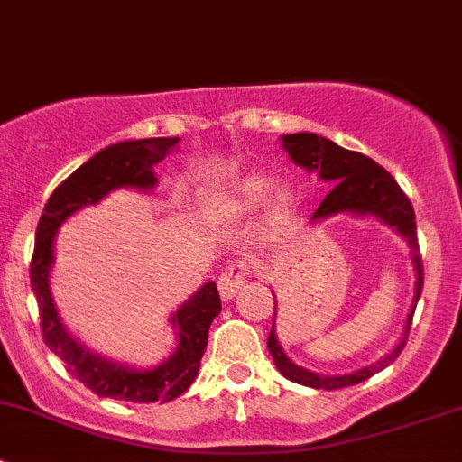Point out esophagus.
<instances>
[{"label": "esophagus", "mask_w": 462, "mask_h": 462, "mask_svg": "<svg viewBox=\"0 0 462 462\" xmlns=\"http://www.w3.org/2000/svg\"><path fill=\"white\" fill-rule=\"evenodd\" d=\"M248 274V268L244 263L226 265L221 277H218V295H221V300H232L239 292V288L245 283Z\"/></svg>", "instance_id": "34e87169"}]
</instances>
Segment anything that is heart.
Here are the masks:
<instances>
[{
	"instance_id": "heart-1",
	"label": "heart",
	"mask_w": 462,
	"mask_h": 462,
	"mask_svg": "<svg viewBox=\"0 0 462 462\" xmlns=\"http://www.w3.org/2000/svg\"><path fill=\"white\" fill-rule=\"evenodd\" d=\"M270 188H273V179L263 174H248L223 192L203 197L199 208L209 221H232V218L248 217L268 199L265 212H268L270 223L282 226L295 214L297 205H300V194L288 183L277 185L273 192Z\"/></svg>"
}]
</instances>
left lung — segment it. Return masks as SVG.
Instances as JSON below:
<instances>
[{
  "label": "left lung",
  "instance_id": "1",
  "mask_svg": "<svg viewBox=\"0 0 462 462\" xmlns=\"http://www.w3.org/2000/svg\"><path fill=\"white\" fill-rule=\"evenodd\" d=\"M283 149L292 162L304 170L315 171L321 180L333 183L330 192L326 194L324 201L315 209L310 221H324V218L337 217V214H356V217H377L382 223L393 227L402 239H407L409 248H411L413 270H416V295H413L411 310H409L407 326H404V335L398 342V346L377 360L375 365L357 369L353 374L344 375H321L313 371L304 369V366L295 365L291 357L283 353L282 344H279L277 333L273 330L268 335V351L273 356L274 365H277L279 374L288 380L297 382V384L310 386V389H342V386H353L357 382L369 380L371 375L380 374L382 369L391 365L395 357L402 353L404 344H407L409 328H411L413 313H416V304L422 295V282H425V273H422V257L420 248H418V232H416V214H413V205L407 199V194L400 189L393 176L371 161L369 156L360 152H351L339 144H335L328 138L318 136V134H288L282 136ZM274 318H277V301H274Z\"/></svg>",
  "mask_w": 462,
  "mask_h": 462
}]
</instances>
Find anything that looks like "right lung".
Listing matches in <instances>:
<instances>
[{
	"instance_id": "right-lung-1",
	"label": "right lung",
	"mask_w": 462,
	"mask_h": 462,
	"mask_svg": "<svg viewBox=\"0 0 462 462\" xmlns=\"http://www.w3.org/2000/svg\"><path fill=\"white\" fill-rule=\"evenodd\" d=\"M180 138H144L109 144L88 158L67 180L55 188L35 232V253L31 261V286L40 306L42 337L46 346L67 365V371L100 398L125 402H170L189 389L197 380L201 357L208 346L212 319L221 313L217 283L199 288L174 315L171 326L179 335L174 356L153 369H132L88 351L60 321L51 297L49 273L53 265V239L58 227L87 205H96L111 189H152L156 185L153 165L161 162Z\"/></svg>"
}]
</instances>
